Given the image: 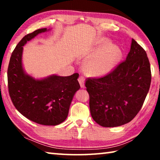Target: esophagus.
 Segmentation results:
<instances>
[{"label": "esophagus", "mask_w": 160, "mask_h": 160, "mask_svg": "<svg viewBox=\"0 0 160 160\" xmlns=\"http://www.w3.org/2000/svg\"><path fill=\"white\" fill-rule=\"evenodd\" d=\"M78 82L80 83L81 88H83L84 86H85V78L83 76H80L79 78H78Z\"/></svg>", "instance_id": "obj_1"}]
</instances>
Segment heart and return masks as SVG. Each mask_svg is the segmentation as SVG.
<instances>
[{
	"label": "heart",
	"mask_w": 160,
	"mask_h": 160,
	"mask_svg": "<svg viewBox=\"0 0 160 160\" xmlns=\"http://www.w3.org/2000/svg\"><path fill=\"white\" fill-rule=\"evenodd\" d=\"M123 56V50L117 44H110L109 40L103 39L99 43L98 47L87 64L91 74L105 75L114 69Z\"/></svg>",
	"instance_id": "1"
}]
</instances>
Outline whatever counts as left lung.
Instances as JSON below:
<instances>
[{
  "label": "left lung",
  "mask_w": 160,
  "mask_h": 160,
  "mask_svg": "<svg viewBox=\"0 0 160 160\" xmlns=\"http://www.w3.org/2000/svg\"><path fill=\"white\" fill-rule=\"evenodd\" d=\"M150 83L147 53L132 39L126 61L106 76L87 79L92 117L103 127L120 126L130 122L141 109Z\"/></svg>",
  "instance_id": "obj_1"
}]
</instances>
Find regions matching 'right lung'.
<instances>
[{
    "label": "right lung",
    "mask_w": 160,
    "mask_h": 160,
    "mask_svg": "<svg viewBox=\"0 0 160 160\" xmlns=\"http://www.w3.org/2000/svg\"><path fill=\"white\" fill-rule=\"evenodd\" d=\"M47 28L25 35L12 51L8 69L10 98L16 109L26 118L45 126H56L66 120L70 104L80 86L79 74L70 76L52 75L35 79L27 74L22 66L23 47Z\"/></svg>",
    "instance_id": "1"
}]
</instances>
